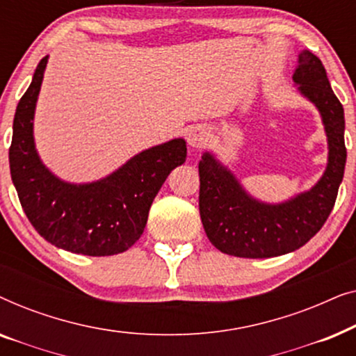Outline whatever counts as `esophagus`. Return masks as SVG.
Wrapping results in <instances>:
<instances>
[{"mask_svg":"<svg viewBox=\"0 0 356 356\" xmlns=\"http://www.w3.org/2000/svg\"><path fill=\"white\" fill-rule=\"evenodd\" d=\"M186 139H188V144L191 145L193 149H202L204 145H207L209 139H211V133H209L206 126L197 124V126H193V128L188 131Z\"/></svg>","mask_w":356,"mask_h":356,"instance_id":"34e87169","label":"esophagus"}]
</instances>
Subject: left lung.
Wrapping results in <instances>:
<instances>
[{"instance_id":"8db88e82","label":"left lung","mask_w":356,"mask_h":356,"mask_svg":"<svg viewBox=\"0 0 356 356\" xmlns=\"http://www.w3.org/2000/svg\"><path fill=\"white\" fill-rule=\"evenodd\" d=\"M293 81L301 95L319 110L327 136L325 172L309 191L280 204L257 201L216 155L199 162V212L206 235L217 250L236 257H274L306 245L327 220L342 183L345 149L343 106L335 97L323 63L303 50Z\"/></svg>"}]
</instances>
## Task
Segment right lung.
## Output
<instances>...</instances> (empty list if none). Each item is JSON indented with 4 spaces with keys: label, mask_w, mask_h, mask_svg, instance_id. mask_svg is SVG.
<instances>
[{
    "label": "right lung",
    "mask_w": 356,
    "mask_h": 356,
    "mask_svg": "<svg viewBox=\"0 0 356 356\" xmlns=\"http://www.w3.org/2000/svg\"><path fill=\"white\" fill-rule=\"evenodd\" d=\"M47 63L48 56L38 63L14 115L9 168L19 201L33 228L56 248L86 256L118 254L143 235L154 197L170 172L186 160V143L172 139L143 150L99 181H63L42 163L33 143Z\"/></svg>",
    "instance_id": "obj_1"
}]
</instances>
